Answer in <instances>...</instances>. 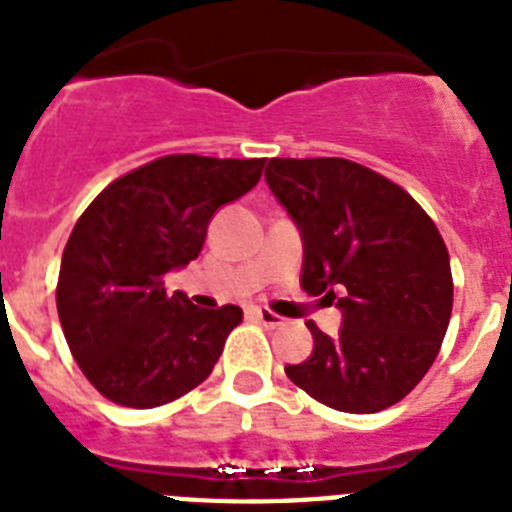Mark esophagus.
Returning a JSON list of instances; mask_svg holds the SVG:
<instances>
[{"label":"esophagus","mask_w":512,"mask_h":512,"mask_svg":"<svg viewBox=\"0 0 512 512\" xmlns=\"http://www.w3.org/2000/svg\"><path fill=\"white\" fill-rule=\"evenodd\" d=\"M255 317L260 320V325H265V328H281L283 317L276 315V312H270V309H263V307H257L255 309Z\"/></svg>","instance_id":"obj_1"}]
</instances>
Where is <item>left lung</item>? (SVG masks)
Segmentation results:
<instances>
[{
	"mask_svg": "<svg viewBox=\"0 0 512 512\" xmlns=\"http://www.w3.org/2000/svg\"><path fill=\"white\" fill-rule=\"evenodd\" d=\"M265 182L302 236L304 291L336 299L343 317L338 336L307 322L315 349L286 375L330 409H388L427 375L448 330L440 231L409 192L346 158H270Z\"/></svg>",
	"mask_w": 512,
	"mask_h": 512,
	"instance_id": "8db88e82",
	"label": "left lung"
}]
</instances>
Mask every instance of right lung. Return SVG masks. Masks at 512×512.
<instances>
[{"instance_id":"right-lung-1","label":"right lung","mask_w":512,"mask_h":512,"mask_svg":"<svg viewBox=\"0 0 512 512\" xmlns=\"http://www.w3.org/2000/svg\"><path fill=\"white\" fill-rule=\"evenodd\" d=\"M265 158L166 156L111 182L64 247L57 312L90 385L130 409H153L210 375L242 309H203L161 278L203 249L210 218L247 195Z\"/></svg>"}]
</instances>
